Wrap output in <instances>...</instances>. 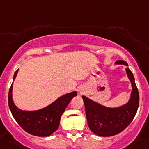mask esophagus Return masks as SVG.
Instances as JSON below:
<instances>
[{
  "label": "esophagus",
  "instance_id": "obj_1",
  "mask_svg": "<svg viewBox=\"0 0 149 149\" xmlns=\"http://www.w3.org/2000/svg\"><path fill=\"white\" fill-rule=\"evenodd\" d=\"M84 92V91L83 88H79V89H78V93H79V94H82Z\"/></svg>",
  "mask_w": 149,
  "mask_h": 149
}]
</instances>
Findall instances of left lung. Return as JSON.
I'll use <instances>...</instances> for the list:
<instances>
[{"label":"left lung","mask_w":149,"mask_h":149,"mask_svg":"<svg viewBox=\"0 0 149 149\" xmlns=\"http://www.w3.org/2000/svg\"><path fill=\"white\" fill-rule=\"evenodd\" d=\"M116 64L128 66L126 61L123 60H118ZM126 72L132 88L130 100L126 104L119 107H106L85 96H82L88 126L97 136L107 137L120 133L130 125L136 116L139 104V94L132 72L128 67Z\"/></svg>","instance_id":"left-lung-1"}]
</instances>
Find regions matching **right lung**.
<instances>
[{
  "label": "right lung",
  "mask_w": 149,
  "mask_h": 149,
  "mask_svg": "<svg viewBox=\"0 0 149 149\" xmlns=\"http://www.w3.org/2000/svg\"><path fill=\"white\" fill-rule=\"evenodd\" d=\"M18 70L13 75L16 78ZM13 84L10 88L8 94V105L11 113L17 123L22 129L33 136L45 137L56 131L60 123V119L65 110L67 106L74 97L77 96V92L73 91L58 98L52 104L41 110L35 111H24L17 108L12 99Z\"/></svg>",
  "instance_id": "right-lung-1"
}]
</instances>
